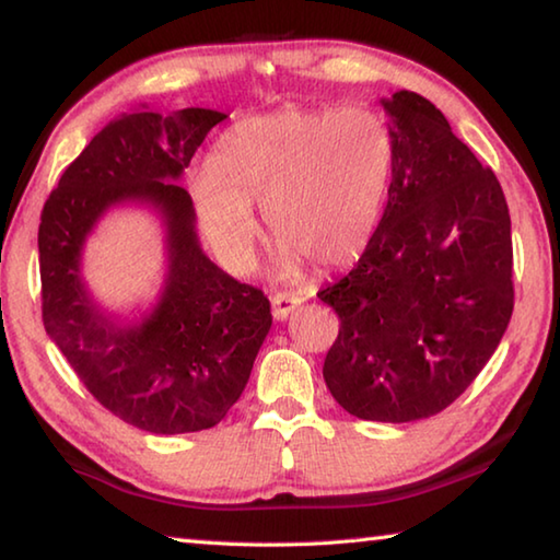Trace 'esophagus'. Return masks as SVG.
Listing matches in <instances>:
<instances>
[{"label":"esophagus","instance_id":"1","mask_svg":"<svg viewBox=\"0 0 560 560\" xmlns=\"http://www.w3.org/2000/svg\"><path fill=\"white\" fill-rule=\"evenodd\" d=\"M303 296L301 293H277V296L271 299V311H273V318H289V314L296 306H301Z\"/></svg>","mask_w":560,"mask_h":560}]
</instances>
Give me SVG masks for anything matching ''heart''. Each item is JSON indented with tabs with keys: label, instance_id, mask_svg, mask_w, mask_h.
<instances>
[{
	"label": "heart",
	"instance_id": "heart-1",
	"mask_svg": "<svg viewBox=\"0 0 560 560\" xmlns=\"http://www.w3.org/2000/svg\"><path fill=\"white\" fill-rule=\"evenodd\" d=\"M393 165V130L377 110L291 106L226 130L212 165L195 173L192 197L226 267L252 269L259 242L252 207H259L279 240V273L296 277L306 259L338 269L365 252Z\"/></svg>",
	"mask_w": 560,
	"mask_h": 560
}]
</instances>
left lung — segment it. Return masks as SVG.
<instances>
[{
    "label": "left lung",
    "mask_w": 560,
    "mask_h": 560,
    "mask_svg": "<svg viewBox=\"0 0 560 560\" xmlns=\"http://www.w3.org/2000/svg\"><path fill=\"white\" fill-rule=\"evenodd\" d=\"M387 207L358 267L318 291L340 318L324 381L346 412H442L494 355L514 311L509 205L494 170L428 98L397 91Z\"/></svg>",
    "instance_id": "left-lung-1"
}]
</instances>
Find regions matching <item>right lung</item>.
<instances>
[{"label": "right lung", "mask_w": 560, "mask_h": 560, "mask_svg": "<svg viewBox=\"0 0 560 560\" xmlns=\"http://www.w3.org/2000/svg\"><path fill=\"white\" fill-rule=\"evenodd\" d=\"M224 118L210 108L122 113L63 170L42 212L46 334L108 412L153 434L200 432L222 422L271 328L264 291L205 257L192 197L173 183ZM118 201L153 203L168 226L166 291L136 327L98 310L78 269L92 224Z\"/></svg>", "instance_id": "right-lung-1"}]
</instances>
